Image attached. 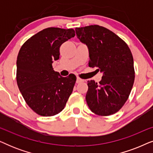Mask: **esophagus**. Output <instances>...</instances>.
<instances>
[{
    "mask_svg": "<svg viewBox=\"0 0 153 153\" xmlns=\"http://www.w3.org/2000/svg\"><path fill=\"white\" fill-rule=\"evenodd\" d=\"M83 81H84V80H83V79H81L80 78H77V79H76V83H82V82H83Z\"/></svg>",
    "mask_w": 153,
    "mask_h": 153,
    "instance_id": "1",
    "label": "esophagus"
}]
</instances>
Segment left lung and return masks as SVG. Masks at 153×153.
Here are the masks:
<instances>
[{
	"instance_id": "obj_1",
	"label": "left lung",
	"mask_w": 153,
	"mask_h": 153,
	"mask_svg": "<svg viewBox=\"0 0 153 153\" xmlns=\"http://www.w3.org/2000/svg\"><path fill=\"white\" fill-rule=\"evenodd\" d=\"M75 30L77 38L88 49L89 67L102 74L99 83L88 81V106L98 116L114 114L126 102L134 81L130 49L122 39L104 27L92 25Z\"/></svg>"
}]
</instances>
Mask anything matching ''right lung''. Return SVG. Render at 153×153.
Instances as JSON below:
<instances>
[{"instance_id": "1", "label": "right lung", "mask_w": 153, "mask_h": 153, "mask_svg": "<svg viewBox=\"0 0 153 153\" xmlns=\"http://www.w3.org/2000/svg\"><path fill=\"white\" fill-rule=\"evenodd\" d=\"M74 29L47 28L28 39L16 60V81L27 104L36 114L52 116L63 109L76 82L75 75L62 77L52 63L59 59L60 47L74 37Z\"/></svg>"}]
</instances>
